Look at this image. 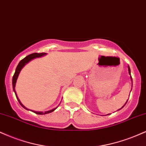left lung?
Segmentation results:
<instances>
[{"label": "left lung", "instance_id": "left-lung-1", "mask_svg": "<svg viewBox=\"0 0 146 146\" xmlns=\"http://www.w3.org/2000/svg\"><path fill=\"white\" fill-rule=\"evenodd\" d=\"M128 70H129V75H130V78H131V82H132V84H133V79H132V77L131 76V68H130V67H129V65H128ZM132 86H133V84H132ZM131 90H132V88H131ZM127 101H128V100H127ZM127 101L126 102V103H125V104H124V105H123V106L122 107V108H121L120 109H119V110H118V111H119V110H120L121 109H122V108H124V105H125L126 104V103H127ZM109 114H110V113H109ZM109 114H107V115H109Z\"/></svg>", "mask_w": 146, "mask_h": 146}]
</instances>
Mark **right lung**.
Instances as JSON below:
<instances>
[{"label":"right lung","instance_id":"1","mask_svg":"<svg viewBox=\"0 0 146 146\" xmlns=\"http://www.w3.org/2000/svg\"><path fill=\"white\" fill-rule=\"evenodd\" d=\"M47 54V53H34V54H30V55L27 56L26 57L24 58V59H22V60L20 61V62H19L18 65L16 67V69H15V73H14L13 75V80H12V84H13V91L14 92H15V96H16L17 97V101H19V103H20V104L21 105V106L22 107V108H24V109H26V110H30L29 109H27L26 108L25 106H24V105L22 104V103H21V101H20V99H19V98L17 97V94H16V92H15V84H16V82H17V78H18L19 76V74H20L21 70L22 69V68L24 67V66L26 65L27 63H29L30 61H31L32 60L36 58H39V57H41V56H45ZM57 107V108H58ZM57 108H55L54 109H52V110H49V111H45V112H43V111H33V110H31V111H32L33 112H34V113H36V114H39V115H44V114H47V113H50L51 112L54 111V110H56V109H57Z\"/></svg>","mask_w":146,"mask_h":146}]
</instances>
